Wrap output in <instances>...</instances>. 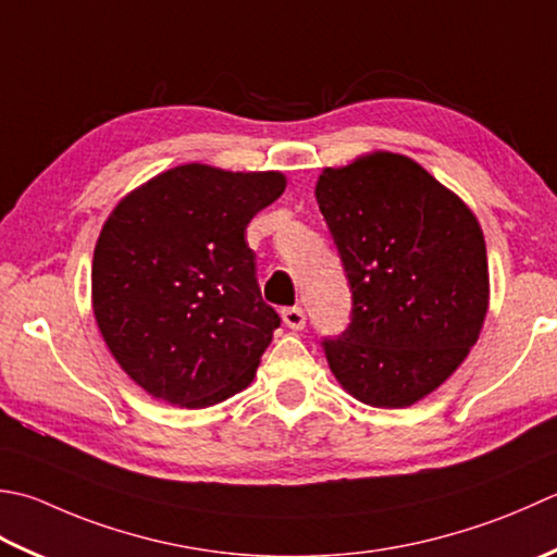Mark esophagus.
<instances>
[{"label": "esophagus", "mask_w": 557, "mask_h": 557, "mask_svg": "<svg viewBox=\"0 0 557 557\" xmlns=\"http://www.w3.org/2000/svg\"><path fill=\"white\" fill-rule=\"evenodd\" d=\"M282 321H285L287 329L301 331L304 325H307V315H304V309L289 307V309H282Z\"/></svg>", "instance_id": "34e87169"}]
</instances>
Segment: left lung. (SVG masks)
Returning a JSON list of instances; mask_svg holds the SVG:
<instances>
[{
    "label": "left lung",
    "instance_id": "1",
    "mask_svg": "<svg viewBox=\"0 0 557 557\" xmlns=\"http://www.w3.org/2000/svg\"><path fill=\"white\" fill-rule=\"evenodd\" d=\"M315 200L352 292L350 325L321 343L331 372L367 406L408 408L442 386L481 335L483 228L459 195L391 151L325 169Z\"/></svg>",
    "mask_w": 557,
    "mask_h": 557
}]
</instances>
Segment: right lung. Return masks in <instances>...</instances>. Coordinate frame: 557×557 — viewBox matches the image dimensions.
I'll list each match as a JSON object with an SVG mask.
<instances>
[{"label": "right lung", "instance_id": "right-lung-1", "mask_svg": "<svg viewBox=\"0 0 557 557\" xmlns=\"http://www.w3.org/2000/svg\"><path fill=\"white\" fill-rule=\"evenodd\" d=\"M277 171L183 163L125 195L96 242L94 315L137 386L207 408L256 376L277 311L256 280L246 226L285 193Z\"/></svg>", "mask_w": 557, "mask_h": 557}]
</instances>
